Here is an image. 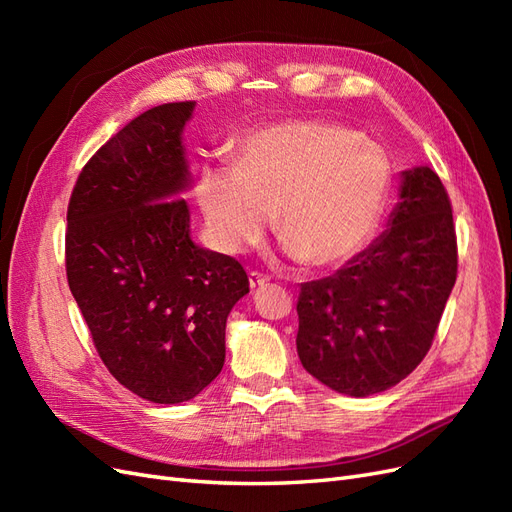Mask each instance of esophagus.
I'll use <instances>...</instances> for the list:
<instances>
[{
    "instance_id": "1",
    "label": "esophagus",
    "mask_w": 512,
    "mask_h": 512,
    "mask_svg": "<svg viewBox=\"0 0 512 512\" xmlns=\"http://www.w3.org/2000/svg\"><path fill=\"white\" fill-rule=\"evenodd\" d=\"M267 284H269V277H267V275H262V273H258V271H252V273H250V288H252V290L265 288Z\"/></svg>"
}]
</instances>
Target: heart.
I'll return each mask as SVG.
<instances>
[{"label": "heart", "mask_w": 512, "mask_h": 512, "mask_svg": "<svg viewBox=\"0 0 512 512\" xmlns=\"http://www.w3.org/2000/svg\"><path fill=\"white\" fill-rule=\"evenodd\" d=\"M391 185L389 153L378 143L333 121L290 119L247 136L239 166L200 168L196 198L222 252L250 250L275 213L288 256L333 269L376 235Z\"/></svg>", "instance_id": "heart-1"}]
</instances>
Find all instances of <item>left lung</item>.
<instances>
[{"label":"left lung","instance_id":"8db88e82","mask_svg":"<svg viewBox=\"0 0 512 512\" xmlns=\"http://www.w3.org/2000/svg\"><path fill=\"white\" fill-rule=\"evenodd\" d=\"M386 226L337 273L301 284L299 359L350 397L382 393L412 374L457 280L451 200L429 166L401 170Z\"/></svg>","mask_w":512,"mask_h":512}]
</instances>
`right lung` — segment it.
Masks as SVG:
<instances>
[{"mask_svg": "<svg viewBox=\"0 0 512 512\" xmlns=\"http://www.w3.org/2000/svg\"><path fill=\"white\" fill-rule=\"evenodd\" d=\"M194 106L132 119L85 164L68 205L72 297L108 371L153 404L194 399L218 378L228 314L250 292L235 258L190 237Z\"/></svg>", "mask_w": 512, "mask_h": 512, "instance_id": "add662e5", "label": "right lung"}]
</instances>
